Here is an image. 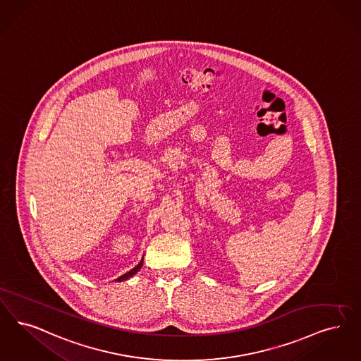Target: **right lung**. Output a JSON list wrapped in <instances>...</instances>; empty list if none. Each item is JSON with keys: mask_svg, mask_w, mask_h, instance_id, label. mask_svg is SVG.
<instances>
[{"mask_svg": "<svg viewBox=\"0 0 361 361\" xmlns=\"http://www.w3.org/2000/svg\"><path fill=\"white\" fill-rule=\"evenodd\" d=\"M142 262L144 259L141 260L133 270H130L129 273H126V274L121 275L118 279H116V282H122V281H126V279H129L130 276H133V275L135 274L141 267H142Z\"/></svg>", "mask_w": 361, "mask_h": 361, "instance_id": "obj_1", "label": "right lung"}]
</instances>
